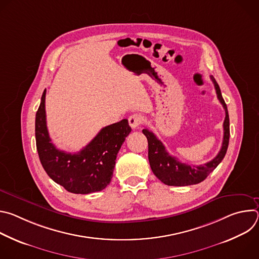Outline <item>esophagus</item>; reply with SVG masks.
Listing matches in <instances>:
<instances>
[{
    "label": "esophagus",
    "mask_w": 259,
    "mask_h": 259,
    "mask_svg": "<svg viewBox=\"0 0 259 259\" xmlns=\"http://www.w3.org/2000/svg\"><path fill=\"white\" fill-rule=\"evenodd\" d=\"M128 122H129L130 127L135 129V128H137L138 126H140L142 124L143 117L139 114H133L128 118Z\"/></svg>",
    "instance_id": "esophagus-1"
}]
</instances>
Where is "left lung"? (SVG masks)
<instances>
[{
    "instance_id": "left-lung-1",
    "label": "left lung",
    "mask_w": 259,
    "mask_h": 259,
    "mask_svg": "<svg viewBox=\"0 0 259 259\" xmlns=\"http://www.w3.org/2000/svg\"><path fill=\"white\" fill-rule=\"evenodd\" d=\"M211 80L214 84L217 98L226 110L223 145H221L219 153L213 160L200 166H192L181 163L176 158L167 153L162 141L159 140L152 131L147 129L142 130V133L146 136L147 142H149V161L152 171L167 186L184 187L202 182L224 160L227 154L230 141V118L228 106L223 98V95H221V91L217 82L213 77H211Z\"/></svg>"
}]
</instances>
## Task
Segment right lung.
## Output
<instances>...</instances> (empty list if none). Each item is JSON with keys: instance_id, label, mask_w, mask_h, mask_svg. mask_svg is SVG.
<instances>
[{"instance_id": "1", "label": "right lung", "mask_w": 259, "mask_h": 259, "mask_svg": "<svg viewBox=\"0 0 259 259\" xmlns=\"http://www.w3.org/2000/svg\"><path fill=\"white\" fill-rule=\"evenodd\" d=\"M46 89L35 114V142L41 164L48 176L72 194L100 192L112 179L117 155L131 132L128 120L102 128L77 154L57 150L46 124Z\"/></svg>"}]
</instances>
